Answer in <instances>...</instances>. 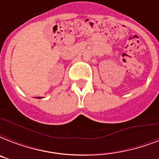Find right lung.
<instances>
[{"instance_id":"right-lung-1","label":"right lung","mask_w":159,"mask_h":159,"mask_svg":"<svg viewBox=\"0 0 159 159\" xmlns=\"http://www.w3.org/2000/svg\"><path fill=\"white\" fill-rule=\"evenodd\" d=\"M39 98H40V97H39Z\"/></svg>"}]
</instances>
